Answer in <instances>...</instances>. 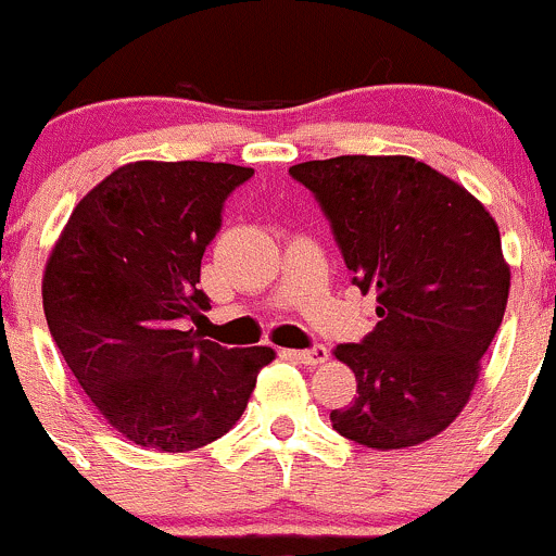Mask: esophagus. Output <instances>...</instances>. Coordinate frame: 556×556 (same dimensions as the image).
Segmentation results:
<instances>
[{
	"label": "esophagus",
	"mask_w": 556,
	"mask_h": 556,
	"mask_svg": "<svg viewBox=\"0 0 556 556\" xmlns=\"http://www.w3.org/2000/svg\"><path fill=\"white\" fill-rule=\"evenodd\" d=\"M283 354L289 356V359L300 362V365H311V367L324 365V362L329 359V351L324 349V345H313V349L307 351H283Z\"/></svg>",
	"instance_id": "obj_1"
}]
</instances>
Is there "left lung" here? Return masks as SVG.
Here are the masks:
<instances>
[{
    "instance_id": "1",
    "label": "left lung",
    "mask_w": 556,
    "mask_h": 556,
    "mask_svg": "<svg viewBox=\"0 0 556 556\" xmlns=\"http://www.w3.org/2000/svg\"><path fill=\"white\" fill-rule=\"evenodd\" d=\"M316 194L378 324L332 351L356 376L334 430L376 452L441 435L467 405L510 289L492 213L414 156H334L289 167Z\"/></svg>"
}]
</instances>
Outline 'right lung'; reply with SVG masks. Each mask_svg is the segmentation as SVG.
Here are the masks:
<instances>
[{
  "instance_id": "add662e5",
  "label": "right lung",
  "mask_w": 556,
  "mask_h": 556,
  "mask_svg": "<svg viewBox=\"0 0 556 556\" xmlns=\"http://www.w3.org/2000/svg\"><path fill=\"white\" fill-rule=\"evenodd\" d=\"M251 167L131 162L75 205L42 273V311L64 362L115 432L184 454L227 435L267 345L224 349L186 329L211 307L200 289L222 205Z\"/></svg>"
}]
</instances>
